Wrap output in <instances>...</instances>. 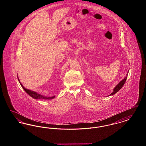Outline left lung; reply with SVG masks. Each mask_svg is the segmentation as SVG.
Masks as SVG:
<instances>
[{"label":"left lung","instance_id":"8db88e82","mask_svg":"<svg viewBox=\"0 0 146 146\" xmlns=\"http://www.w3.org/2000/svg\"><path fill=\"white\" fill-rule=\"evenodd\" d=\"M128 73H129V71L127 72L126 76L125 78H124L122 80H121V81L115 86V88H114V89H113V91L112 93H111L110 95H108V96H111V95H114L115 94H116L117 92H118L121 89V88L123 86V85H124L125 82H126V80L127 76V75H128Z\"/></svg>","mask_w":146,"mask_h":146}]
</instances>
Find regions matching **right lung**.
Returning a JSON list of instances; mask_svg holds the SVG:
<instances>
[{
    "instance_id": "obj_1",
    "label": "right lung",
    "mask_w": 146,
    "mask_h": 146,
    "mask_svg": "<svg viewBox=\"0 0 146 146\" xmlns=\"http://www.w3.org/2000/svg\"><path fill=\"white\" fill-rule=\"evenodd\" d=\"M18 80H19V82H20V85H21L22 88L23 89V90L25 91L30 96H31V97H32V98H35V99L46 100H51V99H52V98H54V97H55V96H52V97H47V96H43V95H40V94H39L38 93H37V92H35V91H32L31 90L27 89L25 88L23 86V85L21 83V82H20V80H19V78H18Z\"/></svg>"
}]
</instances>
